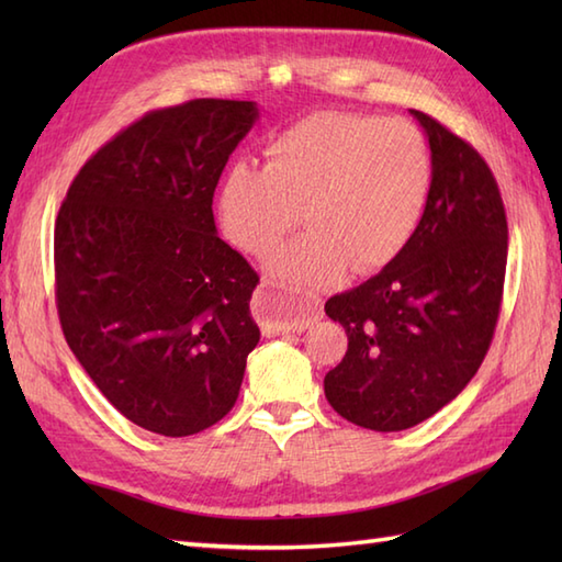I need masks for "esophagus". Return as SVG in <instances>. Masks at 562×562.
Instances as JSON below:
<instances>
[{"mask_svg":"<svg viewBox=\"0 0 562 562\" xmlns=\"http://www.w3.org/2000/svg\"><path fill=\"white\" fill-rule=\"evenodd\" d=\"M282 302V294L272 288L270 282H260V288L254 296V314L260 321V328L266 336H280V333H302L318 321V308L312 304L302 316L296 318H282L278 314V304Z\"/></svg>","mask_w":562,"mask_h":562,"instance_id":"1","label":"esophagus"}]
</instances>
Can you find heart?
Segmentation results:
<instances>
[{
    "instance_id": "obj_1",
    "label": "heart",
    "mask_w": 562,
    "mask_h": 562,
    "mask_svg": "<svg viewBox=\"0 0 562 562\" xmlns=\"http://www.w3.org/2000/svg\"><path fill=\"white\" fill-rule=\"evenodd\" d=\"M432 154L403 117L316 113L268 145L266 169L246 161L224 173L217 212L224 236L262 256L300 220L308 229L272 250L268 270L304 314L312 294L345 270L389 266L423 220Z\"/></svg>"
}]
</instances>
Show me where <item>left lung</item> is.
<instances>
[{
    "mask_svg": "<svg viewBox=\"0 0 562 562\" xmlns=\"http://www.w3.org/2000/svg\"><path fill=\"white\" fill-rule=\"evenodd\" d=\"M432 154V188L411 241L360 288L330 296L348 352L324 379L333 411L401 432L445 408L491 348L507 268V217L469 142L411 111Z\"/></svg>",
    "mask_w": 562,
    "mask_h": 562,
    "instance_id": "left-lung-1",
    "label": "left lung"
}]
</instances>
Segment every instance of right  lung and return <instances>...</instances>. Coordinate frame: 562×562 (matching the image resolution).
Wrapping results in <instances>:
<instances>
[{"label":"right lung","mask_w":562,"mask_h":562,"mask_svg":"<svg viewBox=\"0 0 562 562\" xmlns=\"http://www.w3.org/2000/svg\"><path fill=\"white\" fill-rule=\"evenodd\" d=\"M254 101L151 111L81 166L55 222V296L69 350L130 423L188 437L234 408L258 284L217 236L214 188Z\"/></svg>","instance_id":"obj_1"}]
</instances>
